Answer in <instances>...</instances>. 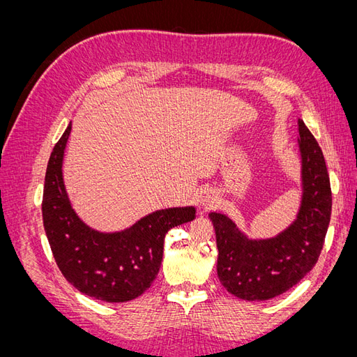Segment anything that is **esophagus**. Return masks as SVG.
<instances>
[{"mask_svg":"<svg viewBox=\"0 0 357 357\" xmlns=\"http://www.w3.org/2000/svg\"><path fill=\"white\" fill-rule=\"evenodd\" d=\"M214 202V195L211 192H204L202 197H201V204L204 205V207H208V205H211Z\"/></svg>","mask_w":357,"mask_h":357,"instance_id":"obj_1","label":"esophagus"}]
</instances>
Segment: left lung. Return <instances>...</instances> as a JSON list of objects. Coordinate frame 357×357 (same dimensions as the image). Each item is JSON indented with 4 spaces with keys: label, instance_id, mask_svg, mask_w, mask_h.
I'll list each match as a JSON object with an SVG mask.
<instances>
[{
    "label": "left lung",
    "instance_id": "1",
    "mask_svg": "<svg viewBox=\"0 0 357 357\" xmlns=\"http://www.w3.org/2000/svg\"><path fill=\"white\" fill-rule=\"evenodd\" d=\"M302 199L295 222L273 238L252 240L222 213H210L218 243V275L223 287L245 301L284 294L316 265L331 222L332 192L316 138L298 119Z\"/></svg>",
    "mask_w": 357,
    "mask_h": 357
}]
</instances>
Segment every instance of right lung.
Listing matches in <instances>:
<instances>
[{
  "mask_svg": "<svg viewBox=\"0 0 357 357\" xmlns=\"http://www.w3.org/2000/svg\"><path fill=\"white\" fill-rule=\"evenodd\" d=\"M71 123L50 155L45 190L43 225L53 257L82 294L105 302H126L143 295L156 278L167 232L195 219V207L158 210L121 232L89 228L71 207L62 178V160Z\"/></svg>",
  "mask_w": 357,
  "mask_h": 357,
  "instance_id": "1",
  "label": "right lung"
}]
</instances>
